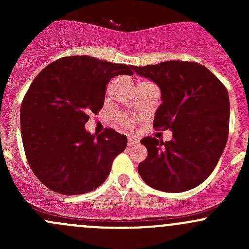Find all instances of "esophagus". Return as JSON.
Here are the masks:
<instances>
[{
    "instance_id": "34e87169",
    "label": "esophagus",
    "mask_w": 249,
    "mask_h": 249,
    "mask_svg": "<svg viewBox=\"0 0 249 249\" xmlns=\"http://www.w3.org/2000/svg\"><path fill=\"white\" fill-rule=\"evenodd\" d=\"M136 143H137V140L132 139V137H129V139H127V144H129L130 147H131V145H134V144H136Z\"/></svg>"
}]
</instances>
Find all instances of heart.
<instances>
[{
  "label": "heart",
  "instance_id": "obj_1",
  "mask_svg": "<svg viewBox=\"0 0 249 249\" xmlns=\"http://www.w3.org/2000/svg\"><path fill=\"white\" fill-rule=\"evenodd\" d=\"M117 122L125 129H131L134 126V119L130 115L124 114V113H120L117 115Z\"/></svg>",
  "mask_w": 249,
  "mask_h": 249
}]
</instances>
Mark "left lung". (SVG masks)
Here are the masks:
<instances>
[{"label":"left lung","instance_id":"left-lung-1","mask_svg":"<svg viewBox=\"0 0 249 249\" xmlns=\"http://www.w3.org/2000/svg\"><path fill=\"white\" fill-rule=\"evenodd\" d=\"M161 91L153 127L171 130L164 142L144 137L148 155L139 173L149 187L180 193L201 184L217 166L229 135L230 101L225 85L199 62L164 61L134 66Z\"/></svg>","mask_w":249,"mask_h":249}]
</instances>
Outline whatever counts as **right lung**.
Returning <instances> with one entry per match:
<instances>
[{
    "label": "right lung",
    "mask_w": 249,
    "mask_h": 249,
    "mask_svg": "<svg viewBox=\"0 0 249 249\" xmlns=\"http://www.w3.org/2000/svg\"><path fill=\"white\" fill-rule=\"evenodd\" d=\"M132 69L72 55L49 64L32 80L20 107V129L27 162L47 188L85 194L107 179L126 136L113 129L95 136L84 125L104 107L110 79L132 76Z\"/></svg>",
    "instance_id": "obj_1"
}]
</instances>
